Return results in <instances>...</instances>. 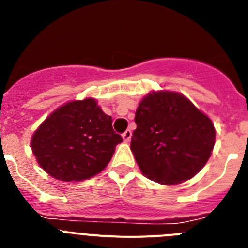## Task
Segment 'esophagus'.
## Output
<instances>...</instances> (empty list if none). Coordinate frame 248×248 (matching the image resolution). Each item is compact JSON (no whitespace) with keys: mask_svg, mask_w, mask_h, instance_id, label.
Listing matches in <instances>:
<instances>
[{"mask_svg":"<svg viewBox=\"0 0 248 248\" xmlns=\"http://www.w3.org/2000/svg\"><path fill=\"white\" fill-rule=\"evenodd\" d=\"M122 138H123V140L125 141V143H128L129 140H130V138H131V131L130 130H125L122 134Z\"/></svg>","mask_w":248,"mask_h":248,"instance_id":"obj_1","label":"esophagus"}]
</instances>
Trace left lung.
<instances>
[{"instance_id":"obj_1","label":"left lung","mask_w":248,"mask_h":248,"mask_svg":"<svg viewBox=\"0 0 248 248\" xmlns=\"http://www.w3.org/2000/svg\"><path fill=\"white\" fill-rule=\"evenodd\" d=\"M135 123L130 149L150 180L181 184L198 174L211 156L214 124L183 94L149 93L138 107Z\"/></svg>"}]
</instances>
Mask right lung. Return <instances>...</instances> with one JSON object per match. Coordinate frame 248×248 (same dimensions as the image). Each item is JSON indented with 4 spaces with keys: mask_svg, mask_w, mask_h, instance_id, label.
Returning a JSON list of instances; mask_svg holds the SVG:
<instances>
[{
    "mask_svg": "<svg viewBox=\"0 0 248 248\" xmlns=\"http://www.w3.org/2000/svg\"><path fill=\"white\" fill-rule=\"evenodd\" d=\"M111 123L93 98L73 100L38 126L31 148L39 166L54 179L87 180L104 170L123 141Z\"/></svg>",
    "mask_w": 248,
    "mask_h": 248,
    "instance_id": "right-lung-1",
    "label": "right lung"
}]
</instances>
